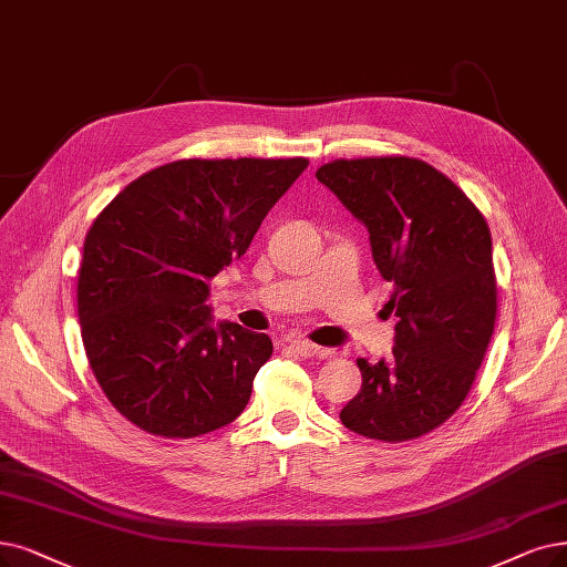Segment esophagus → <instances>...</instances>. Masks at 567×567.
I'll list each match as a JSON object with an SVG mask.
<instances>
[{
	"label": "esophagus",
	"instance_id": "34e87169",
	"mask_svg": "<svg viewBox=\"0 0 567 567\" xmlns=\"http://www.w3.org/2000/svg\"><path fill=\"white\" fill-rule=\"evenodd\" d=\"M288 347H290L292 351H296V353L305 355V358H311V355H328V353H330V351L323 349V347H316V344L307 342V339H296V342H290Z\"/></svg>",
	"mask_w": 567,
	"mask_h": 567
}]
</instances>
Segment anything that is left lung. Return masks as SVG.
Wrapping results in <instances>:
<instances>
[{
	"mask_svg": "<svg viewBox=\"0 0 567 567\" xmlns=\"http://www.w3.org/2000/svg\"><path fill=\"white\" fill-rule=\"evenodd\" d=\"M316 178L368 228L398 316L393 358H358L362 386L339 419L368 440H416L454 416L491 342L497 286L486 218L416 157L332 161Z\"/></svg>",
	"mask_w": 567,
	"mask_h": 567,
	"instance_id": "left-lung-1",
	"label": "left lung"
}]
</instances>
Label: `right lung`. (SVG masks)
Wrapping results in <instances>:
<instances>
[{
    "mask_svg": "<svg viewBox=\"0 0 567 567\" xmlns=\"http://www.w3.org/2000/svg\"><path fill=\"white\" fill-rule=\"evenodd\" d=\"M307 157L176 161L134 178L85 235L79 321L109 402L151 435L188 440L233 423L271 339L212 323L209 281L246 254Z\"/></svg>",
    "mask_w": 567,
    "mask_h": 567,
    "instance_id": "1",
    "label": "right lung"
}]
</instances>
